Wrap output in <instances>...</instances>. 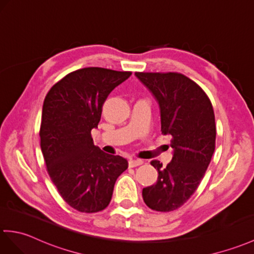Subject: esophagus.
Instances as JSON below:
<instances>
[{"label":"esophagus","mask_w":254,"mask_h":254,"mask_svg":"<svg viewBox=\"0 0 254 254\" xmlns=\"http://www.w3.org/2000/svg\"><path fill=\"white\" fill-rule=\"evenodd\" d=\"M143 163H144V161L140 160V159H129V160H128V166L131 168L141 166Z\"/></svg>","instance_id":"esophagus-1"}]
</instances>
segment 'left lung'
I'll return each instance as SVG.
<instances>
[{
  "label": "left lung",
  "instance_id": "obj_1",
  "mask_svg": "<svg viewBox=\"0 0 254 254\" xmlns=\"http://www.w3.org/2000/svg\"><path fill=\"white\" fill-rule=\"evenodd\" d=\"M159 104L161 131L171 135L173 157L166 168L158 160L157 183L143 190L152 210L180 208L196 191L215 149V118L207 94L196 82L178 72H135Z\"/></svg>",
  "mask_w": 254,
  "mask_h": 254
}]
</instances>
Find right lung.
Here are the masks:
<instances>
[{"label": "right lung", "mask_w": 254, "mask_h": 254, "mask_svg": "<svg viewBox=\"0 0 254 254\" xmlns=\"http://www.w3.org/2000/svg\"><path fill=\"white\" fill-rule=\"evenodd\" d=\"M132 72L88 67L70 72L47 93L40 127L47 172L70 207L85 213L109 204L127 159L108 155L93 143L103 105Z\"/></svg>", "instance_id": "1"}]
</instances>
